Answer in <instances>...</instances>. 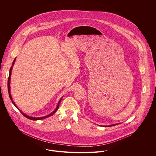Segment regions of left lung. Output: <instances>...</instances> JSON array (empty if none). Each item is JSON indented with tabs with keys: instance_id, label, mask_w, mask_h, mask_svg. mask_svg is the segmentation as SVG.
Returning a JSON list of instances; mask_svg holds the SVG:
<instances>
[{
	"instance_id": "8db88e82",
	"label": "left lung",
	"mask_w": 156,
	"mask_h": 156,
	"mask_svg": "<svg viewBox=\"0 0 156 156\" xmlns=\"http://www.w3.org/2000/svg\"><path fill=\"white\" fill-rule=\"evenodd\" d=\"M117 124H114V125H108V126H114V125H116Z\"/></svg>"
}]
</instances>
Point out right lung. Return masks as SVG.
Instances as JSON below:
<instances>
[{
    "label": "right lung",
    "mask_w": 156,
    "mask_h": 156,
    "mask_svg": "<svg viewBox=\"0 0 156 156\" xmlns=\"http://www.w3.org/2000/svg\"><path fill=\"white\" fill-rule=\"evenodd\" d=\"M15 60H16V58L14 59V60H13V63H12V67L10 68V72H9V78H8V91H9V97H10V99H11V101H12V103L13 104V105L20 110V109L17 107V106L16 105V104H15V102L12 101V96H11V94H10V76H11V73H12V67H13V65H14V63H15ZM62 98L60 99V101H59V102H58V104H57V107H56V108L53 111V112H52V113H51L50 114H49V115H46V116H45V117H30V116H28V115H26V114H23V112H21V111H20L21 112V113L23 114L25 117H27V119H30V120H42V119H46V118H48V117H50V116H51V115H52L54 113H55L56 112V111L58 110V107H59V104H60V101H61V100H62Z\"/></svg>",
    "instance_id": "1"
}]
</instances>
